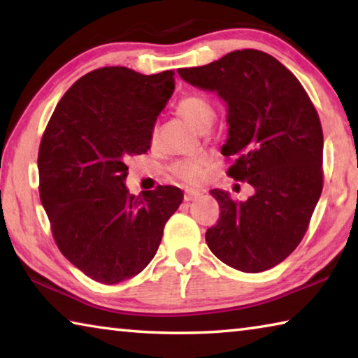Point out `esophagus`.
I'll use <instances>...</instances> for the list:
<instances>
[{
    "label": "esophagus",
    "mask_w": 358,
    "mask_h": 358,
    "mask_svg": "<svg viewBox=\"0 0 358 358\" xmlns=\"http://www.w3.org/2000/svg\"><path fill=\"white\" fill-rule=\"evenodd\" d=\"M199 196H201V194H199L197 191H186L185 192V201L186 202H191V201H196V199L199 197Z\"/></svg>",
    "instance_id": "obj_1"
}]
</instances>
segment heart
<instances>
[{
    "label": "heart",
    "instance_id": "1",
    "mask_svg": "<svg viewBox=\"0 0 358 358\" xmlns=\"http://www.w3.org/2000/svg\"><path fill=\"white\" fill-rule=\"evenodd\" d=\"M177 110L199 132L208 129L215 118L213 107H211L207 99L201 98V96H185V98H181L177 106ZM172 172L180 180L187 181V183H194L199 177V172H201V162L180 161L172 167Z\"/></svg>",
    "mask_w": 358,
    "mask_h": 358
}]
</instances>
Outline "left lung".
<instances>
[{
    "mask_svg": "<svg viewBox=\"0 0 358 358\" xmlns=\"http://www.w3.org/2000/svg\"><path fill=\"white\" fill-rule=\"evenodd\" d=\"M178 74L226 102L221 153L237 157L227 173L254 187L245 202L210 191L221 215L205 234L208 248L245 273L281 264L299 246L322 192L324 136L311 99L286 66L252 48Z\"/></svg>",
    "mask_w": 358,
    "mask_h": 358,
    "instance_id": "obj_1",
    "label": "left lung"
}]
</instances>
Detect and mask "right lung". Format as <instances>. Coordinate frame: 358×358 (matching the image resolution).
I'll use <instances>...</instances> for the list:
<instances>
[{"label": "right lung", "mask_w": 358, "mask_h": 358, "mask_svg": "<svg viewBox=\"0 0 358 358\" xmlns=\"http://www.w3.org/2000/svg\"><path fill=\"white\" fill-rule=\"evenodd\" d=\"M173 90L172 71H92L64 93L42 136L39 192L53 238L94 281L117 284L141 273L183 201L175 186L136 197L124 185L129 157L148 151Z\"/></svg>", "instance_id": "right-lung-1"}]
</instances>
